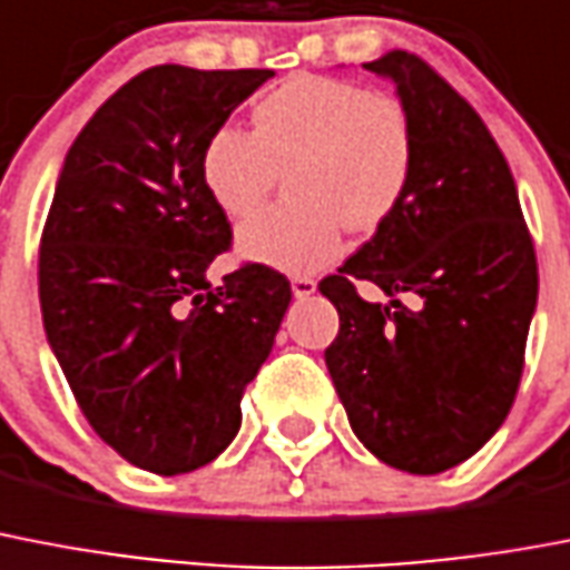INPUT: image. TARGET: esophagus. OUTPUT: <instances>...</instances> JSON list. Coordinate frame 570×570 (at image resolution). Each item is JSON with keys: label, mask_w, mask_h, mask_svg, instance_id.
<instances>
[{"label": "esophagus", "mask_w": 570, "mask_h": 570, "mask_svg": "<svg viewBox=\"0 0 570 570\" xmlns=\"http://www.w3.org/2000/svg\"><path fill=\"white\" fill-rule=\"evenodd\" d=\"M291 288H294V297H308V294H314V288H317V282L312 279V276H291Z\"/></svg>", "instance_id": "1"}]
</instances>
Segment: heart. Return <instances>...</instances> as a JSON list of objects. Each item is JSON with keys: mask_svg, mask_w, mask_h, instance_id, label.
Segmentation results:
<instances>
[{"mask_svg": "<svg viewBox=\"0 0 570 570\" xmlns=\"http://www.w3.org/2000/svg\"><path fill=\"white\" fill-rule=\"evenodd\" d=\"M417 167V129L397 97L335 76H291L253 108V131L220 126L203 147V185L232 220L267 203L282 173L297 203L249 220L244 256L317 271L341 253L344 226L376 232L397 212Z\"/></svg>", "mask_w": 570, "mask_h": 570, "instance_id": "b5f03b06", "label": "heart"}]
</instances>
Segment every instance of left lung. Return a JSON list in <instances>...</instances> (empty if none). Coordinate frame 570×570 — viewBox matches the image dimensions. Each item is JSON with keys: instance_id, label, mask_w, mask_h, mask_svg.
Returning <instances> with one entry per match:
<instances>
[{"instance_id": "obj_1", "label": "left lung", "mask_w": 570, "mask_h": 570, "mask_svg": "<svg viewBox=\"0 0 570 570\" xmlns=\"http://www.w3.org/2000/svg\"><path fill=\"white\" fill-rule=\"evenodd\" d=\"M364 67L397 81L417 167L397 212L321 279L341 321L323 356L373 456L441 473L471 459L515 403L539 264L512 170L471 102L406 49ZM358 281L385 289L390 306L367 304Z\"/></svg>"}]
</instances>
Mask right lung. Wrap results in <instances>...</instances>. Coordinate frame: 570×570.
I'll return each instance as SVG.
<instances>
[{"label":"right lung","instance_id":"right-lung-1","mask_svg":"<svg viewBox=\"0 0 570 570\" xmlns=\"http://www.w3.org/2000/svg\"><path fill=\"white\" fill-rule=\"evenodd\" d=\"M271 76L161 63L126 81L63 158L40 235V312L72 397L108 448L161 476L229 448L291 303L267 264L206 279L232 223L203 147Z\"/></svg>","mask_w":570,"mask_h":570}]
</instances>
